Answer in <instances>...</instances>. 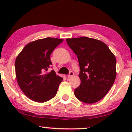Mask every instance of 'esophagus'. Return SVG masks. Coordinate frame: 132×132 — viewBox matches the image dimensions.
I'll return each mask as SVG.
<instances>
[{
	"label": "esophagus",
	"instance_id": "34e87169",
	"mask_svg": "<svg viewBox=\"0 0 132 132\" xmlns=\"http://www.w3.org/2000/svg\"><path fill=\"white\" fill-rule=\"evenodd\" d=\"M74 75V73L72 71H70V72H69V73H68V77H71V76H73Z\"/></svg>",
	"mask_w": 132,
	"mask_h": 132
}]
</instances>
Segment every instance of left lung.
Returning <instances> with one entry per match:
<instances>
[{
  "instance_id": "left-lung-1",
  "label": "left lung",
  "mask_w": 132,
  "mask_h": 132,
  "mask_svg": "<svg viewBox=\"0 0 132 132\" xmlns=\"http://www.w3.org/2000/svg\"><path fill=\"white\" fill-rule=\"evenodd\" d=\"M77 55L80 66V85L75 95L81 102L94 103L103 98L116 77V58L102 41L83 37L67 39Z\"/></svg>"
}]
</instances>
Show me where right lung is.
<instances>
[{
	"label": "right lung",
	"instance_id": "right-lung-1",
	"mask_svg": "<svg viewBox=\"0 0 132 132\" xmlns=\"http://www.w3.org/2000/svg\"><path fill=\"white\" fill-rule=\"evenodd\" d=\"M63 39L46 38L38 39L24 47L15 59V68L18 84L30 100L46 102L56 94L62 77L54 70L46 73L52 63L50 55Z\"/></svg>",
	"mask_w": 132,
	"mask_h": 132
}]
</instances>
